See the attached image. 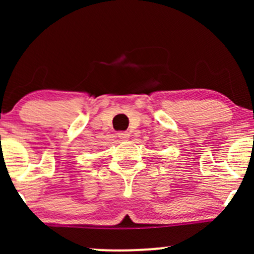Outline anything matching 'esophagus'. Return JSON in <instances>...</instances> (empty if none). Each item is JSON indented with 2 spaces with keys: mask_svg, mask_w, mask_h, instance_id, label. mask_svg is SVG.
Segmentation results:
<instances>
[{
  "mask_svg": "<svg viewBox=\"0 0 254 254\" xmlns=\"http://www.w3.org/2000/svg\"><path fill=\"white\" fill-rule=\"evenodd\" d=\"M117 135L119 138L123 139V141H127V139H129V137H130V133L127 132V131H119Z\"/></svg>",
  "mask_w": 254,
  "mask_h": 254,
  "instance_id": "obj_1",
  "label": "esophagus"
}]
</instances>
